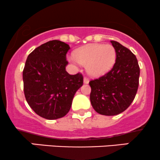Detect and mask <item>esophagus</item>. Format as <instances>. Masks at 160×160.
<instances>
[{"label": "esophagus", "mask_w": 160, "mask_h": 160, "mask_svg": "<svg viewBox=\"0 0 160 160\" xmlns=\"http://www.w3.org/2000/svg\"><path fill=\"white\" fill-rule=\"evenodd\" d=\"M89 79L87 78V77H84V78H83V83L87 84V83H89Z\"/></svg>", "instance_id": "obj_1"}]
</instances>
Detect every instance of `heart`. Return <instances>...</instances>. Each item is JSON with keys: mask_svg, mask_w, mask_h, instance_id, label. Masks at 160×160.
<instances>
[{"mask_svg": "<svg viewBox=\"0 0 160 160\" xmlns=\"http://www.w3.org/2000/svg\"><path fill=\"white\" fill-rule=\"evenodd\" d=\"M73 57L72 61L86 65L90 76L98 77L111 70L115 64L116 52L108 44H91L75 50Z\"/></svg>", "mask_w": 160, "mask_h": 160, "instance_id": "obj_1", "label": "heart"}]
</instances>
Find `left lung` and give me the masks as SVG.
<instances>
[{
  "mask_svg": "<svg viewBox=\"0 0 160 160\" xmlns=\"http://www.w3.org/2000/svg\"><path fill=\"white\" fill-rule=\"evenodd\" d=\"M111 43L116 52L113 68L89 83L92 108L100 115L108 116L118 115L128 108L137 94L140 77L136 56L118 42Z\"/></svg>",
  "mask_w": 160,
  "mask_h": 160,
  "instance_id": "8db88e82",
  "label": "left lung"
}]
</instances>
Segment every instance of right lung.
I'll return each instance as SVG.
<instances>
[{
  "instance_id": "add662e5",
  "label": "right lung",
  "mask_w": 160,
  "mask_h": 160,
  "mask_svg": "<svg viewBox=\"0 0 160 160\" xmlns=\"http://www.w3.org/2000/svg\"><path fill=\"white\" fill-rule=\"evenodd\" d=\"M70 46L52 40L33 50L22 71L26 101L38 115L48 119L61 118L71 109L75 93L83 86L81 73L66 71V54Z\"/></svg>"
}]
</instances>
